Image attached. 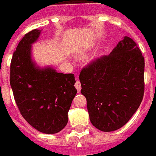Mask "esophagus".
Wrapping results in <instances>:
<instances>
[{
  "mask_svg": "<svg viewBox=\"0 0 156 156\" xmlns=\"http://www.w3.org/2000/svg\"><path fill=\"white\" fill-rule=\"evenodd\" d=\"M75 87L76 88V90H78V91H80V89H81V84H80V82L78 80H77L76 81V84H75Z\"/></svg>",
  "mask_w": 156,
  "mask_h": 156,
  "instance_id": "obj_1",
  "label": "esophagus"
}]
</instances>
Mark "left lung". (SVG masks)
<instances>
[{"mask_svg":"<svg viewBox=\"0 0 156 156\" xmlns=\"http://www.w3.org/2000/svg\"><path fill=\"white\" fill-rule=\"evenodd\" d=\"M145 59L136 42L125 36L109 55L95 59L80 73L81 94L92 125L109 132L125 126L141 103Z\"/></svg>","mask_w":156,"mask_h":156,"instance_id":"8db88e82","label":"left lung"}]
</instances>
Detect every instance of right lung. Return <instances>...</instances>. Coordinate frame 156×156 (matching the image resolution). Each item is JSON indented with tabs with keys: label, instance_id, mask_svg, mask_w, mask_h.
Returning a JSON list of instances; mask_svg holds the SVG:
<instances>
[{
	"label": "right lung",
	"instance_id": "right-lung-1",
	"mask_svg": "<svg viewBox=\"0 0 156 156\" xmlns=\"http://www.w3.org/2000/svg\"><path fill=\"white\" fill-rule=\"evenodd\" d=\"M41 31L32 30L19 42L11 58L10 84L21 115L35 129L55 134L68 122V111L76 95L73 74L39 69L30 56L31 44Z\"/></svg>",
	"mask_w": 156,
	"mask_h": 156
}]
</instances>
